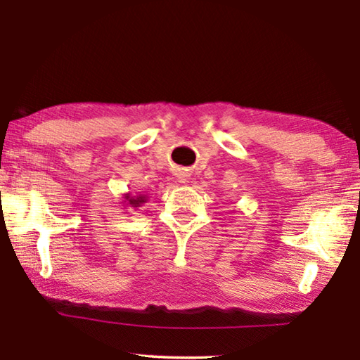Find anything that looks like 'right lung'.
<instances>
[{
  "mask_svg": "<svg viewBox=\"0 0 360 360\" xmlns=\"http://www.w3.org/2000/svg\"><path fill=\"white\" fill-rule=\"evenodd\" d=\"M127 198H129V203L131 205V206H135V208H136V206H139V205H141V203H144V197H141V195H139V197H127Z\"/></svg>",
  "mask_w": 360,
  "mask_h": 360,
  "instance_id": "add662e5",
  "label": "right lung"
}]
</instances>
